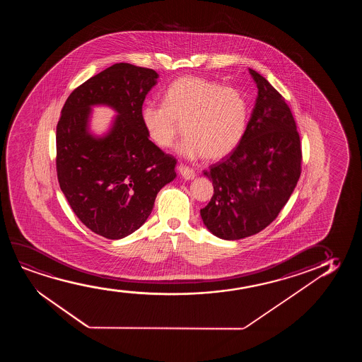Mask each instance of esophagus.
Segmentation results:
<instances>
[{
    "instance_id": "1",
    "label": "esophagus",
    "mask_w": 362,
    "mask_h": 362,
    "mask_svg": "<svg viewBox=\"0 0 362 362\" xmlns=\"http://www.w3.org/2000/svg\"><path fill=\"white\" fill-rule=\"evenodd\" d=\"M178 172L185 180H192V179L195 178V172H194L193 169L185 167L183 164L179 165Z\"/></svg>"
}]
</instances>
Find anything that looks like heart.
<instances>
[{"mask_svg": "<svg viewBox=\"0 0 362 362\" xmlns=\"http://www.w3.org/2000/svg\"><path fill=\"white\" fill-rule=\"evenodd\" d=\"M148 139L169 147L184 122L185 136L177 152L190 159H220L238 148L247 129L250 106L243 91L200 76L174 80L164 104L148 101L141 109Z\"/></svg>", "mask_w": 362, "mask_h": 362, "instance_id": "b5f03b06", "label": "heart"}]
</instances>
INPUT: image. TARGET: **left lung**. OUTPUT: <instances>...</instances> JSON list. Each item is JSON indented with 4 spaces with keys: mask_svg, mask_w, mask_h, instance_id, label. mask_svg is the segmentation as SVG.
<instances>
[{
    "mask_svg": "<svg viewBox=\"0 0 362 362\" xmlns=\"http://www.w3.org/2000/svg\"><path fill=\"white\" fill-rule=\"evenodd\" d=\"M248 71L258 93L245 137L233 153L204 172L214 195L200 215L209 231L223 240L267 228L300 177V139L291 109L262 75Z\"/></svg>",
    "mask_w": 362,
    "mask_h": 362,
    "instance_id": "8db88e82",
    "label": "left lung"
}]
</instances>
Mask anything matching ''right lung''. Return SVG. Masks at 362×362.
Here are the masks:
<instances>
[{"instance_id": "obj_1", "label": "right lung", "mask_w": 362, "mask_h": 362, "mask_svg": "<svg viewBox=\"0 0 362 362\" xmlns=\"http://www.w3.org/2000/svg\"><path fill=\"white\" fill-rule=\"evenodd\" d=\"M153 69L117 63L69 95L57 126L60 189L86 228L110 240L126 238L148 218L159 190L177 177V160L148 139L141 122ZM118 114L103 135L89 129L92 107Z\"/></svg>"}]
</instances>
